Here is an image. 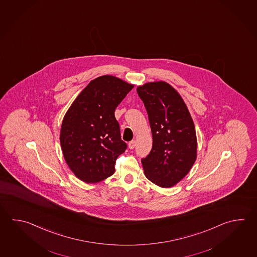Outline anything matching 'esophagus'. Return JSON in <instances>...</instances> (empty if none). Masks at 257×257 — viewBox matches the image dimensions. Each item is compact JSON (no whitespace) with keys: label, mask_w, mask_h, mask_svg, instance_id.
<instances>
[{"label":"esophagus","mask_w":257,"mask_h":257,"mask_svg":"<svg viewBox=\"0 0 257 257\" xmlns=\"http://www.w3.org/2000/svg\"><path fill=\"white\" fill-rule=\"evenodd\" d=\"M136 146V142L135 140L131 141L129 144H128V146H129V148L130 149H134Z\"/></svg>","instance_id":"1"}]
</instances>
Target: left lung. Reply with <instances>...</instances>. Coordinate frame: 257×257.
I'll return each instance as SVG.
<instances>
[{
  "mask_svg": "<svg viewBox=\"0 0 257 257\" xmlns=\"http://www.w3.org/2000/svg\"><path fill=\"white\" fill-rule=\"evenodd\" d=\"M153 136L150 154L142 159L146 177L161 187H172L188 174L196 159L194 121L179 93L165 82L137 88Z\"/></svg>",
  "mask_w": 257,
  "mask_h": 257,
  "instance_id": "left-lung-1",
  "label": "left lung"
}]
</instances>
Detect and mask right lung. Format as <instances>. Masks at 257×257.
I'll return each instance as SVG.
<instances>
[{
  "mask_svg": "<svg viewBox=\"0 0 257 257\" xmlns=\"http://www.w3.org/2000/svg\"><path fill=\"white\" fill-rule=\"evenodd\" d=\"M133 87L111 75L96 78L63 118L60 136L63 156L83 182L98 183L113 175L117 157L127 148L114 111Z\"/></svg>",
  "mask_w": 257,
  "mask_h": 257,
  "instance_id": "right-lung-1",
  "label": "right lung"
}]
</instances>
